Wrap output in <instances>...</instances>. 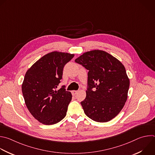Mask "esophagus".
<instances>
[{
    "instance_id": "obj_1",
    "label": "esophagus",
    "mask_w": 155,
    "mask_h": 155,
    "mask_svg": "<svg viewBox=\"0 0 155 155\" xmlns=\"http://www.w3.org/2000/svg\"><path fill=\"white\" fill-rule=\"evenodd\" d=\"M77 92H78L77 91H75V90L72 91V95H75Z\"/></svg>"
}]
</instances>
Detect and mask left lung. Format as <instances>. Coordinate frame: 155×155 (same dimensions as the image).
<instances>
[{"label": "left lung", "mask_w": 155, "mask_h": 155, "mask_svg": "<svg viewBox=\"0 0 155 155\" xmlns=\"http://www.w3.org/2000/svg\"><path fill=\"white\" fill-rule=\"evenodd\" d=\"M89 71L86 97L81 102L85 114L98 122L118 115L128 97L130 79L122 63L104 50L84 52L75 59Z\"/></svg>", "instance_id": "1"}]
</instances>
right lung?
I'll use <instances>...</instances> for the list:
<instances>
[{
	"label": "right lung",
	"instance_id": "obj_1",
	"mask_svg": "<svg viewBox=\"0 0 155 155\" xmlns=\"http://www.w3.org/2000/svg\"><path fill=\"white\" fill-rule=\"evenodd\" d=\"M74 54L54 51L48 53L30 68L22 84L25 105L31 114L46 125L61 121L66 115L72 94L61 82L64 65Z\"/></svg>",
	"mask_w": 155,
	"mask_h": 155
}]
</instances>
